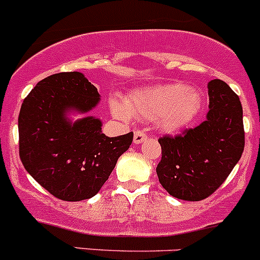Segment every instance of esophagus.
Listing matches in <instances>:
<instances>
[{
	"mask_svg": "<svg viewBox=\"0 0 260 260\" xmlns=\"http://www.w3.org/2000/svg\"><path fill=\"white\" fill-rule=\"evenodd\" d=\"M145 139H147V135H145L144 133H143V132H135L134 144H140V143L144 142Z\"/></svg>",
	"mask_w": 260,
	"mask_h": 260,
	"instance_id": "obj_1",
	"label": "esophagus"
}]
</instances>
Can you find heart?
I'll return each mask as SVG.
<instances>
[{"label":"heart","instance_id":"1","mask_svg":"<svg viewBox=\"0 0 260 260\" xmlns=\"http://www.w3.org/2000/svg\"><path fill=\"white\" fill-rule=\"evenodd\" d=\"M203 105L200 91L181 83L159 84L137 89L121 102L110 101L111 112L121 120L132 117L140 121H155L166 133L179 132L189 125Z\"/></svg>","mask_w":260,"mask_h":260}]
</instances>
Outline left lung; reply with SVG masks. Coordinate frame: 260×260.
<instances>
[{
  "instance_id": "1",
  "label": "left lung",
  "mask_w": 260,
  "mask_h": 260,
  "mask_svg": "<svg viewBox=\"0 0 260 260\" xmlns=\"http://www.w3.org/2000/svg\"><path fill=\"white\" fill-rule=\"evenodd\" d=\"M209 111L206 120L176 138L159 142L162 159L157 176L174 198L198 202L216 191L243 154V107L224 81L208 83Z\"/></svg>"
}]
</instances>
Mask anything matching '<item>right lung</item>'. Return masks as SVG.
I'll return each instance as SVG.
<instances>
[{"mask_svg": "<svg viewBox=\"0 0 260 260\" xmlns=\"http://www.w3.org/2000/svg\"><path fill=\"white\" fill-rule=\"evenodd\" d=\"M100 102L97 88L83 73L71 71L39 81L21 105L19 153L24 169L58 199L94 197L132 145L133 133L102 134V120L88 115Z\"/></svg>", "mask_w": 260, "mask_h": 260, "instance_id": "1", "label": "right lung"}]
</instances>
